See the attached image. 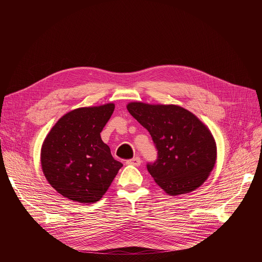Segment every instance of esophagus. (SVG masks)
<instances>
[{
    "label": "esophagus",
    "mask_w": 262,
    "mask_h": 262,
    "mask_svg": "<svg viewBox=\"0 0 262 262\" xmlns=\"http://www.w3.org/2000/svg\"><path fill=\"white\" fill-rule=\"evenodd\" d=\"M141 163H142V161H141V159H140L139 157H136V158H134V159H132V160H128V161L126 162L127 165H133V166H136V167L140 166Z\"/></svg>",
    "instance_id": "34e87169"
}]
</instances>
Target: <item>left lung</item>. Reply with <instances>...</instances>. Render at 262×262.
<instances>
[{"instance_id": "obj_1", "label": "left lung", "mask_w": 262, "mask_h": 262, "mask_svg": "<svg viewBox=\"0 0 262 262\" xmlns=\"http://www.w3.org/2000/svg\"><path fill=\"white\" fill-rule=\"evenodd\" d=\"M129 114L149 134L158 150L147 170L171 196L190 193L207 179L216 161L208 127L190 111L175 104L129 102Z\"/></svg>"}]
</instances>
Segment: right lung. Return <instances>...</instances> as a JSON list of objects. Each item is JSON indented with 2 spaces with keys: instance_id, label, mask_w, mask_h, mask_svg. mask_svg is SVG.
I'll return each mask as SVG.
<instances>
[{
  "instance_id": "right-lung-1",
  "label": "right lung",
  "mask_w": 262,
  "mask_h": 262,
  "mask_svg": "<svg viewBox=\"0 0 262 262\" xmlns=\"http://www.w3.org/2000/svg\"><path fill=\"white\" fill-rule=\"evenodd\" d=\"M114 108L111 102L70 111L47 136L41 147L42 171L63 197L87 204L99 201L123 166L100 138Z\"/></svg>"
}]
</instances>
